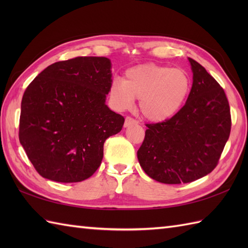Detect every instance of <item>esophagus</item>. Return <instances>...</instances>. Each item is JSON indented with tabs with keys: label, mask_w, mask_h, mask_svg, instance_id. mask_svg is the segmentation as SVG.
I'll return each instance as SVG.
<instances>
[{
	"label": "esophagus",
	"mask_w": 248,
	"mask_h": 248,
	"mask_svg": "<svg viewBox=\"0 0 248 248\" xmlns=\"http://www.w3.org/2000/svg\"><path fill=\"white\" fill-rule=\"evenodd\" d=\"M135 124H138V121H136L135 119H133L132 117H130V116H127V117H125V120H124V127H129V125Z\"/></svg>",
	"instance_id": "1"
}]
</instances>
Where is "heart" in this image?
<instances>
[{
  "instance_id": "1",
  "label": "heart",
  "mask_w": 248,
  "mask_h": 248,
  "mask_svg": "<svg viewBox=\"0 0 248 248\" xmlns=\"http://www.w3.org/2000/svg\"><path fill=\"white\" fill-rule=\"evenodd\" d=\"M191 91V78L181 68L155 64L130 68L124 80L115 78L108 88L110 102L127 109L140 99V110L146 119L163 121L175 115Z\"/></svg>"
}]
</instances>
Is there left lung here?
I'll use <instances>...</instances> for the list:
<instances>
[{
  "label": "left lung",
  "mask_w": 248,
  "mask_h": 248,
  "mask_svg": "<svg viewBox=\"0 0 248 248\" xmlns=\"http://www.w3.org/2000/svg\"><path fill=\"white\" fill-rule=\"evenodd\" d=\"M193 85L186 104L171 118L146 124L138 159L150 178L166 184L188 183L218 164L231 130L228 99L204 68L188 59Z\"/></svg>",
  "instance_id": "1"
}]
</instances>
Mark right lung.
Returning a JSON list of instances; mask_svg holds the SVG:
<instances>
[{
    "label": "right lung",
    "instance_id": "add662e5",
    "mask_svg": "<svg viewBox=\"0 0 248 248\" xmlns=\"http://www.w3.org/2000/svg\"><path fill=\"white\" fill-rule=\"evenodd\" d=\"M110 77L107 57L80 56L48 66L26 87L19 140L41 177L81 182L98 170L104 141L124 123L105 104Z\"/></svg>",
    "mask_w": 248,
    "mask_h": 248
}]
</instances>
